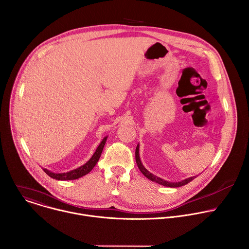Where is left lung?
Wrapping results in <instances>:
<instances>
[{
  "instance_id": "obj_1",
  "label": "left lung",
  "mask_w": 249,
  "mask_h": 249,
  "mask_svg": "<svg viewBox=\"0 0 249 249\" xmlns=\"http://www.w3.org/2000/svg\"><path fill=\"white\" fill-rule=\"evenodd\" d=\"M135 161H136V164H137V167L138 169L140 170V172L150 180L154 181V182H157L159 184H162L164 186H168V187H179V186H182V185H185L187 184L188 182H190L192 179H194V178L196 177H190V178H187L181 181H176V182H172V181H168V180H165L153 174H151L150 172H149L141 163V160H140V156H139V144H137L136 146V149H135Z\"/></svg>"
}]
</instances>
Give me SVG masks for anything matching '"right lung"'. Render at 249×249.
<instances>
[{"label": "right lung", "mask_w": 249, "mask_h": 249, "mask_svg": "<svg viewBox=\"0 0 249 249\" xmlns=\"http://www.w3.org/2000/svg\"><path fill=\"white\" fill-rule=\"evenodd\" d=\"M107 138L108 136H105L103 138V140L101 141V143L99 144V146L97 147L96 151L94 152V154L92 155V157L82 166H80L79 168L77 169H74V170H71L70 172H67V173H53L51 171H49L45 168H42L43 171L49 176L55 179H58V180H72V179H77L85 175H87L94 167L95 165L97 164V162L99 161V158H100L101 154H102V151H103V148L105 146V143L107 141Z\"/></svg>", "instance_id": "right-lung-1"}]
</instances>
